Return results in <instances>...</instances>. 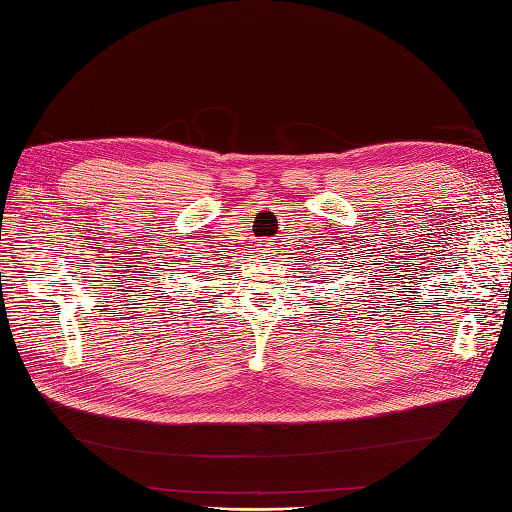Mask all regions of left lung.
Returning a JSON list of instances; mask_svg holds the SVG:
<instances>
[{"instance_id": "8db88e82", "label": "left lung", "mask_w": 512, "mask_h": 512, "mask_svg": "<svg viewBox=\"0 0 512 512\" xmlns=\"http://www.w3.org/2000/svg\"><path fill=\"white\" fill-rule=\"evenodd\" d=\"M341 297H343V295H341Z\"/></svg>"}]
</instances>
